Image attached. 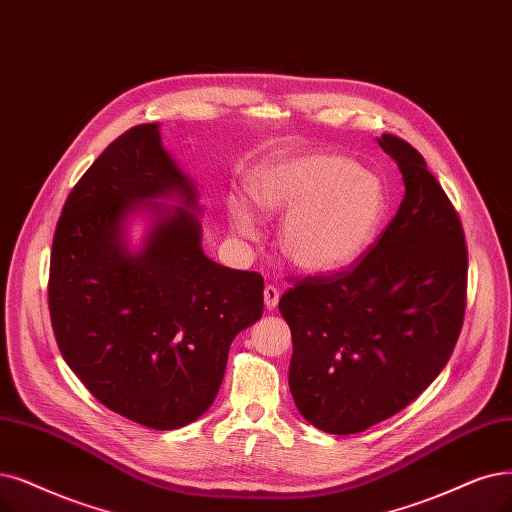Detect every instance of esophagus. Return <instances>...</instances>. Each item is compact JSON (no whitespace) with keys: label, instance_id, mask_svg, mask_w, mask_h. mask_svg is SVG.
Instances as JSON below:
<instances>
[{"label":"esophagus","instance_id":"1","mask_svg":"<svg viewBox=\"0 0 512 512\" xmlns=\"http://www.w3.org/2000/svg\"><path fill=\"white\" fill-rule=\"evenodd\" d=\"M278 299H280V291L274 285H268L263 289V301H266L268 310H274L278 306Z\"/></svg>","mask_w":512,"mask_h":512}]
</instances>
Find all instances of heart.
<instances>
[{
	"instance_id": "1",
	"label": "heart",
	"mask_w": 512,
	"mask_h": 512,
	"mask_svg": "<svg viewBox=\"0 0 512 512\" xmlns=\"http://www.w3.org/2000/svg\"><path fill=\"white\" fill-rule=\"evenodd\" d=\"M261 213H287L278 244L291 266L306 274H333L361 259L386 217L382 181L342 156L316 154L282 160L249 181ZM240 236L257 234L253 213L230 204Z\"/></svg>"
}]
</instances>
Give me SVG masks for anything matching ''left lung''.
Returning a JSON list of instances; mask_svg holds the SVG:
<instances>
[{
    "label": "left lung",
    "instance_id": "left-lung-1",
    "mask_svg": "<svg viewBox=\"0 0 512 512\" xmlns=\"http://www.w3.org/2000/svg\"><path fill=\"white\" fill-rule=\"evenodd\" d=\"M405 198L350 268L293 278L278 310L293 337L289 388L304 418L354 434L403 411L432 384L464 323L468 251L460 217L413 145L377 139Z\"/></svg>",
    "mask_w": 512,
    "mask_h": 512
}]
</instances>
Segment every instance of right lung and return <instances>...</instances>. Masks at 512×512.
<instances>
[{
  "instance_id": "obj_1",
  "label": "right lung",
  "mask_w": 512,
  "mask_h": 512,
  "mask_svg": "<svg viewBox=\"0 0 512 512\" xmlns=\"http://www.w3.org/2000/svg\"><path fill=\"white\" fill-rule=\"evenodd\" d=\"M173 193L182 206L130 254L127 213ZM196 198L158 124L132 126L75 183L52 240L48 308L65 363L99 403L154 430L213 405L234 337L263 314L261 274L204 255Z\"/></svg>"
}]
</instances>
